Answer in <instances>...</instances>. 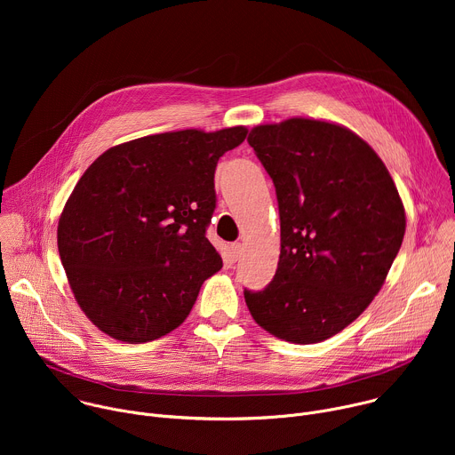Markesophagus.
Listing matches in <instances>:
<instances>
[{"mask_svg": "<svg viewBox=\"0 0 455 455\" xmlns=\"http://www.w3.org/2000/svg\"><path fill=\"white\" fill-rule=\"evenodd\" d=\"M228 250H230V259H232V261H237L241 251H243V246H241V243H232Z\"/></svg>", "mask_w": 455, "mask_h": 455, "instance_id": "esophagus-1", "label": "esophagus"}]
</instances>
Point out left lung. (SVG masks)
<instances>
[{
  "label": "left lung",
  "mask_w": 455,
  "mask_h": 455,
  "mask_svg": "<svg viewBox=\"0 0 455 455\" xmlns=\"http://www.w3.org/2000/svg\"><path fill=\"white\" fill-rule=\"evenodd\" d=\"M248 144L275 185L281 255L265 290H244L246 306L277 339L328 340L371 304L400 251L398 188L372 148L339 124L255 125Z\"/></svg>",
  "instance_id": "left-lung-1"
}]
</instances>
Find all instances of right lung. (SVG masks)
<instances>
[{
	"label": "right lung",
	"instance_id": "1",
	"mask_svg": "<svg viewBox=\"0 0 455 455\" xmlns=\"http://www.w3.org/2000/svg\"><path fill=\"white\" fill-rule=\"evenodd\" d=\"M246 133L235 125L137 139L81 176L57 246L77 304L100 331L144 344L187 318L204 281L223 267L207 239L216 165Z\"/></svg>",
	"mask_w": 455,
	"mask_h": 455
}]
</instances>
